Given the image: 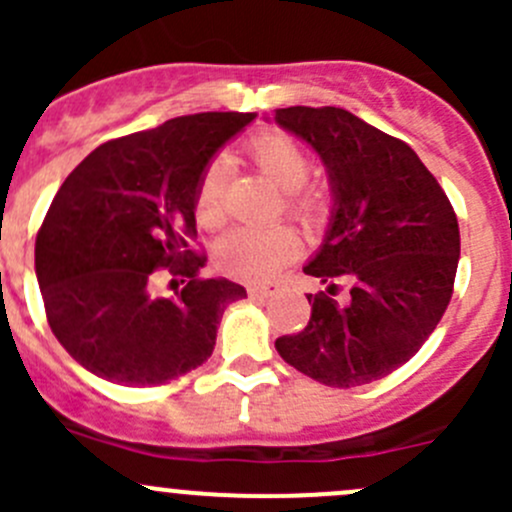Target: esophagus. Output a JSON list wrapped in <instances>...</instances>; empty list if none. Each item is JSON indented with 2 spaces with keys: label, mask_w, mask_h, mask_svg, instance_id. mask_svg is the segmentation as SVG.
Listing matches in <instances>:
<instances>
[{
  "label": "esophagus",
  "mask_w": 512,
  "mask_h": 512,
  "mask_svg": "<svg viewBox=\"0 0 512 512\" xmlns=\"http://www.w3.org/2000/svg\"><path fill=\"white\" fill-rule=\"evenodd\" d=\"M247 292H250V297L255 299H267V297H275V294L280 292V285H275V282H267V285H250L247 287Z\"/></svg>",
  "instance_id": "esophagus-1"
}]
</instances>
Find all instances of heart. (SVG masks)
Here are the masks:
<instances>
[{"label":"heart","instance_id":"heart-1","mask_svg":"<svg viewBox=\"0 0 512 512\" xmlns=\"http://www.w3.org/2000/svg\"><path fill=\"white\" fill-rule=\"evenodd\" d=\"M255 168L275 185L280 193L287 195V210L299 218H309L317 210L314 195L302 193L309 180V158L292 138L280 133H262L252 138L247 146ZM223 193H225V170L223 165H210L203 175L198 190V218L205 225H218L223 220ZM299 240L287 227H272V230H252V227H237L227 232L220 240L218 265L227 275L242 277V280H270L280 272L285 262L297 257Z\"/></svg>","mask_w":512,"mask_h":512}]
</instances>
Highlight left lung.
<instances>
[{
    "label": "left lung",
    "instance_id": "left-lung-1",
    "mask_svg": "<svg viewBox=\"0 0 512 512\" xmlns=\"http://www.w3.org/2000/svg\"><path fill=\"white\" fill-rule=\"evenodd\" d=\"M265 121L317 153L332 190L327 232L304 265L327 292L307 294L309 324L275 349L334 389L384 379L421 349L451 302L456 213L414 148L344 108L289 106ZM337 281L350 287L342 300Z\"/></svg>",
    "mask_w": 512,
    "mask_h": 512
}]
</instances>
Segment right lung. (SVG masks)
I'll return each instance as SVG.
<instances>
[{
    "mask_svg": "<svg viewBox=\"0 0 512 512\" xmlns=\"http://www.w3.org/2000/svg\"><path fill=\"white\" fill-rule=\"evenodd\" d=\"M255 113L170 118L89 153L56 193L36 235L46 319L86 371L118 386H158L210 359L227 304L245 287L200 277L188 250L210 160ZM171 275L173 295L155 289Z\"/></svg>",
    "mask_w": 512,
    "mask_h": 512,
    "instance_id": "obj_1",
    "label": "right lung"
}]
</instances>
